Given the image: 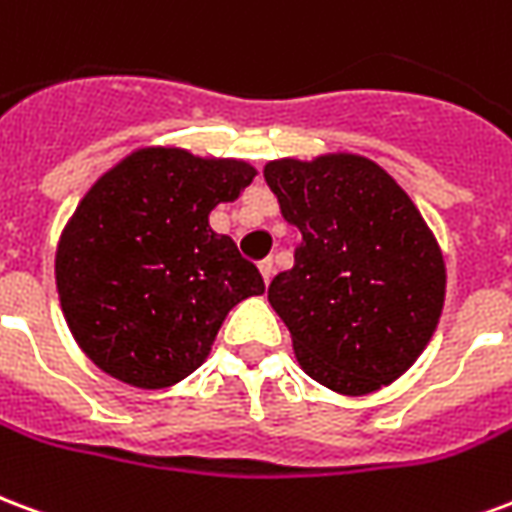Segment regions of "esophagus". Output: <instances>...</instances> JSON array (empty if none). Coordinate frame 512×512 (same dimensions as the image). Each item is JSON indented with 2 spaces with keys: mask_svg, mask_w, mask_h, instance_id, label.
<instances>
[{
  "mask_svg": "<svg viewBox=\"0 0 512 512\" xmlns=\"http://www.w3.org/2000/svg\"><path fill=\"white\" fill-rule=\"evenodd\" d=\"M259 270H261V278H264V283H270L272 272H275V261H272V259H261L259 261Z\"/></svg>",
  "mask_w": 512,
  "mask_h": 512,
  "instance_id": "obj_1",
  "label": "esophagus"
}]
</instances>
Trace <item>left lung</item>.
Instances as JSON below:
<instances>
[{"instance_id":"left-lung-1","label":"left lung","mask_w":512,"mask_h":512,"mask_svg":"<svg viewBox=\"0 0 512 512\" xmlns=\"http://www.w3.org/2000/svg\"><path fill=\"white\" fill-rule=\"evenodd\" d=\"M264 179L302 231L267 297L305 374L343 395L398 379L445 302V261L412 199L360 155L272 160Z\"/></svg>"}]
</instances>
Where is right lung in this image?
I'll list each match as a JSON object with an SVG mask.
<instances>
[{
	"label": "right lung",
	"mask_w": 512,
	"mask_h": 512,
	"mask_svg": "<svg viewBox=\"0 0 512 512\" xmlns=\"http://www.w3.org/2000/svg\"><path fill=\"white\" fill-rule=\"evenodd\" d=\"M253 177L242 160L152 147L92 185L59 240L57 289L70 333L100 371L169 387L204 363L237 302L264 294L256 264L207 220Z\"/></svg>",
	"instance_id": "add662e5"
}]
</instances>
